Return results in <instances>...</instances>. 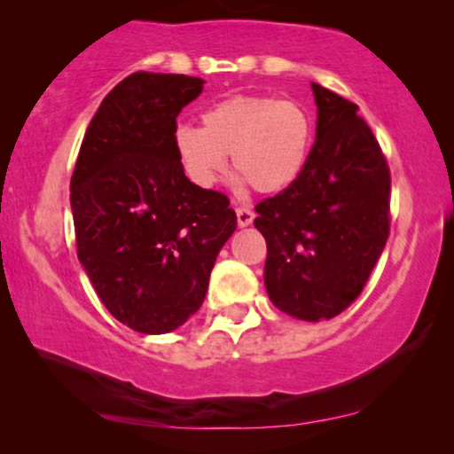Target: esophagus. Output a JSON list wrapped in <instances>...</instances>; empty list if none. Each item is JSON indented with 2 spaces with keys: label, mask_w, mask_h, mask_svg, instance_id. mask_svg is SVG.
Returning a JSON list of instances; mask_svg holds the SVG:
<instances>
[{
  "label": "esophagus",
  "mask_w": 454,
  "mask_h": 454,
  "mask_svg": "<svg viewBox=\"0 0 454 454\" xmlns=\"http://www.w3.org/2000/svg\"><path fill=\"white\" fill-rule=\"evenodd\" d=\"M235 213H238V225L239 227H247L254 221V210L252 208L238 207V208H235Z\"/></svg>",
  "instance_id": "obj_1"
}]
</instances>
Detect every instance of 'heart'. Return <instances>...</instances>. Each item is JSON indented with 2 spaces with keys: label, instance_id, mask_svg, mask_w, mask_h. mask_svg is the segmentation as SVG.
Returning <instances> with one entry per match:
<instances>
[{
  "label": "heart",
  "instance_id": "heart-1",
  "mask_svg": "<svg viewBox=\"0 0 454 454\" xmlns=\"http://www.w3.org/2000/svg\"><path fill=\"white\" fill-rule=\"evenodd\" d=\"M312 121L300 105L277 97L235 95L204 111L202 128L182 123L173 148L190 182L213 188L227 171V154L262 194L291 185L308 160Z\"/></svg>",
  "mask_w": 454,
  "mask_h": 454
}]
</instances>
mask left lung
Wrapping results in <instances>:
<instances>
[{
	"instance_id": "1",
	"label": "left lung",
	"mask_w": 454,
	"mask_h": 454,
	"mask_svg": "<svg viewBox=\"0 0 454 454\" xmlns=\"http://www.w3.org/2000/svg\"><path fill=\"white\" fill-rule=\"evenodd\" d=\"M316 142L294 184L256 204L264 285L294 318L318 322L362 294L390 231V171L357 105L312 82Z\"/></svg>"
}]
</instances>
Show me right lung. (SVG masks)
I'll return each instance as SVG.
<instances>
[{"instance_id": "right-lung-1", "label": "right lung", "mask_w": 454, "mask_h": 454, "mask_svg": "<svg viewBox=\"0 0 454 454\" xmlns=\"http://www.w3.org/2000/svg\"><path fill=\"white\" fill-rule=\"evenodd\" d=\"M202 78L136 72L86 128L70 182L78 260L111 316L145 334L182 326L207 297L210 270L238 227L221 192L179 165L177 115Z\"/></svg>"}]
</instances>
